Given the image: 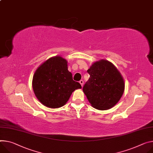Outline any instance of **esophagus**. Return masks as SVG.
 I'll list each match as a JSON object with an SVG mask.
<instances>
[{
	"mask_svg": "<svg viewBox=\"0 0 153 153\" xmlns=\"http://www.w3.org/2000/svg\"><path fill=\"white\" fill-rule=\"evenodd\" d=\"M79 83L80 84V85H82V87H83V85H84V81H83L82 80H80L79 81Z\"/></svg>",
	"mask_w": 153,
	"mask_h": 153,
	"instance_id": "1",
	"label": "esophagus"
}]
</instances>
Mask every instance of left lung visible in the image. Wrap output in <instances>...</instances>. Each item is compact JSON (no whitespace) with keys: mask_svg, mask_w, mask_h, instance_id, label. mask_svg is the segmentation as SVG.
Returning a JSON list of instances; mask_svg holds the SVG:
<instances>
[{"mask_svg":"<svg viewBox=\"0 0 153 153\" xmlns=\"http://www.w3.org/2000/svg\"><path fill=\"white\" fill-rule=\"evenodd\" d=\"M90 74L83 91L91 106L100 110L113 107L124 90V82L117 68L108 60H100L87 70Z\"/></svg>","mask_w":153,"mask_h":153,"instance_id":"obj_1","label":"left lung"}]
</instances>
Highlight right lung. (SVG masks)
Segmentation results:
<instances>
[{"instance_id": "right-lung-1", "label": "right lung", "mask_w": 153, "mask_h": 153, "mask_svg": "<svg viewBox=\"0 0 153 153\" xmlns=\"http://www.w3.org/2000/svg\"><path fill=\"white\" fill-rule=\"evenodd\" d=\"M68 62L60 56L51 57L36 70L32 80V87L38 101L49 108L63 106L72 93L81 85L74 81L68 70Z\"/></svg>"}]
</instances>
